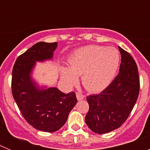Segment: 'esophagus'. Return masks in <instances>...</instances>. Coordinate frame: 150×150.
<instances>
[{"instance_id":"1","label":"esophagus","mask_w":150,"mask_h":150,"mask_svg":"<svg viewBox=\"0 0 150 150\" xmlns=\"http://www.w3.org/2000/svg\"><path fill=\"white\" fill-rule=\"evenodd\" d=\"M76 98H77L78 100H81L85 98V95H83V94L81 93H79V92H77V93H76Z\"/></svg>"}]
</instances>
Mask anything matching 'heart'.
<instances>
[{"mask_svg": "<svg viewBox=\"0 0 150 150\" xmlns=\"http://www.w3.org/2000/svg\"><path fill=\"white\" fill-rule=\"evenodd\" d=\"M120 54L113 47L91 45L78 49L69 59V67H63L61 76L71 86L81 76L82 83L88 91L98 92L111 83L120 64Z\"/></svg>", "mask_w": 150, "mask_h": 150, "instance_id": "obj_1", "label": "heart"}]
</instances>
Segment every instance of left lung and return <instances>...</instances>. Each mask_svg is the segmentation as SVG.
<instances>
[{"label":"left lung","mask_w":150,"mask_h":150,"mask_svg":"<svg viewBox=\"0 0 150 150\" xmlns=\"http://www.w3.org/2000/svg\"><path fill=\"white\" fill-rule=\"evenodd\" d=\"M121 54L120 73L98 95L88 96L89 110L85 121L98 134L120 128L128 119L138 98L140 81L137 66L131 55L119 46Z\"/></svg>","instance_id":"obj_1"}]
</instances>
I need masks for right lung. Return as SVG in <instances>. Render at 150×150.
<instances>
[{"instance_id": "1", "label": "right lung", "mask_w": 150, "mask_h": 150, "mask_svg": "<svg viewBox=\"0 0 150 150\" xmlns=\"http://www.w3.org/2000/svg\"><path fill=\"white\" fill-rule=\"evenodd\" d=\"M57 43L39 42L17 58L12 72V93L25 120L45 132H55L67 122L77 102L74 91L63 93L55 87H40L31 74L36 62L53 59Z\"/></svg>"}]
</instances>
